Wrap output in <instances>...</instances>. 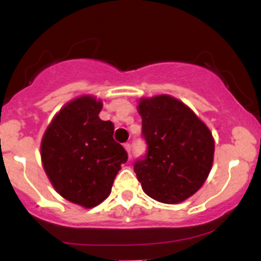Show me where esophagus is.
Listing matches in <instances>:
<instances>
[{"label":"esophagus","instance_id":"esophagus-1","mask_svg":"<svg viewBox=\"0 0 261 261\" xmlns=\"http://www.w3.org/2000/svg\"><path fill=\"white\" fill-rule=\"evenodd\" d=\"M124 147H125V149H126V152L128 153V155H130V153H131V145H130V142L124 143Z\"/></svg>","mask_w":261,"mask_h":261}]
</instances>
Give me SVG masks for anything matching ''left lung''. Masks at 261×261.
<instances>
[{"instance_id":"obj_1","label":"left lung","mask_w":261,"mask_h":261,"mask_svg":"<svg viewBox=\"0 0 261 261\" xmlns=\"http://www.w3.org/2000/svg\"><path fill=\"white\" fill-rule=\"evenodd\" d=\"M139 114L147 153L135 162L142 190L163 203H179L196 193L214 163L211 131L188 106L168 94L141 98Z\"/></svg>"}]
</instances>
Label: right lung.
Here are the masks:
<instances>
[{
  "instance_id": "1",
  "label": "right lung",
  "mask_w": 261,
  "mask_h": 261,
  "mask_svg": "<svg viewBox=\"0 0 261 261\" xmlns=\"http://www.w3.org/2000/svg\"><path fill=\"white\" fill-rule=\"evenodd\" d=\"M100 99L81 95L68 101L45 131L41 162L54 189L86 208L109 196L114 179L127 153L113 139L114 125L103 121Z\"/></svg>"
}]
</instances>
